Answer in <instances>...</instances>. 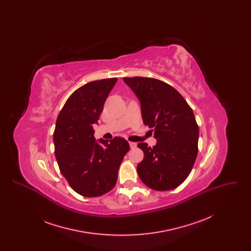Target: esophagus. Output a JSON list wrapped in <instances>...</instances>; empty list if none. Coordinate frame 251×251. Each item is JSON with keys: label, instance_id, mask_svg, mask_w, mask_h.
Instances as JSON below:
<instances>
[{"label": "esophagus", "instance_id": "34e87169", "mask_svg": "<svg viewBox=\"0 0 251 251\" xmlns=\"http://www.w3.org/2000/svg\"><path fill=\"white\" fill-rule=\"evenodd\" d=\"M129 144H130L131 149H134L136 147V143H134V142H129Z\"/></svg>", "mask_w": 251, "mask_h": 251}]
</instances>
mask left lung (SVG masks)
<instances>
[{"label": "left lung", "mask_w": 251, "mask_h": 251, "mask_svg": "<svg viewBox=\"0 0 251 251\" xmlns=\"http://www.w3.org/2000/svg\"><path fill=\"white\" fill-rule=\"evenodd\" d=\"M141 104L145 125L152 128L154 147L139 143L144 159L137 173L156 191L180 185L191 172L198 155L199 126L191 107L179 92L165 82L147 77H125Z\"/></svg>", "instance_id": "8db88e82"}]
</instances>
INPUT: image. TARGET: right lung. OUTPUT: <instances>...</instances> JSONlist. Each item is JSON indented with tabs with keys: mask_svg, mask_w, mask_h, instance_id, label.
Instances as JSON below:
<instances>
[{
	"mask_svg": "<svg viewBox=\"0 0 251 251\" xmlns=\"http://www.w3.org/2000/svg\"><path fill=\"white\" fill-rule=\"evenodd\" d=\"M118 78L90 82L75 90L60 111L53 132L54 153L62 175L76 193L100 197L114 188L130 146L122 137L96 141L104 102Z\"/></svg>",
	"mask_w": 251,
	"mask_h": 251,
	"instance_id": "obj_1",
	"label": "right lung"
}]
</instances>
